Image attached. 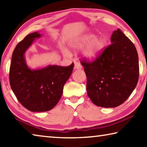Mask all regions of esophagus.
I'll return each instance as SVG.
<instances>
[{
  "mask_svg": "<svg viewBox=\"0 0 147 147\" xmlns=\"http://www.w3.org/2000/svg\"><path fill=\"white\" fill-rule=\"evenodd\" d=\"M82 68V65L80 62H74V69H81Z\"/></svg>",
  "mask_w": 147,
  "mask_h": 147,
  "instance_id": "34e87169",
  "label": "esophagus"
}]
</instances>
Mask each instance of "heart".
<instances>
[{
  "instance_id": "obj_1",
  "label": "heart",
  "mask_w": 147,
  "mask_h": 147,
  "mask_svg": "<svg viewBox=\"0 0 147 147\" xmlns=\"http://www.w3.org/2000/svg\"><path fill=\"white\" fill-rule=\"evenodd\" d=\"M88 45L84 50L83 55L88 60H94L100 55L104 47V41L100 38H96L93 34H87L81 37L78 40L71 44L73 49H80ZM62 53L65 56H69L70 53L67 49L62 50Z\"/></svg>"
}]
</instances>
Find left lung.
Here are the masks:
<instances>
[{"instance_id": "left-lung-1", "label": "left lung", "mask_w": 147, "mask_h": 147, "mask_svg": "<svg viewBox=\"0 0 147 147\" xmlns=\"http://www.w3.org/2000/svg\"><path fill=\"white\" fill-rule=\"evenodd\" d=\"M111 44L93 61H81L87 76V93L94 104L115 108L136 88L139 79L136 47L120 29L113 32Z\"/></svg>"}]
</instances>
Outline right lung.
<instances>
[{"label":"right lung","instance_id":"1","mask_svg":"<svg viewBox=\"0 0 147 147\" xmlns=\"http://www.w3.org/2000/svg\"><path fill=\"white\" fill-rule=\"evenodd\" d=\"M38 32L26 36L17 45L12 54L9 68V84L17 100L34 112L51 110L60 99L65 84L73 73L74 63L67 67L49 65L32 70L27 66L24 53Z\"/></svg>","mask_w":147,"mask_h":147}]
</instances>
